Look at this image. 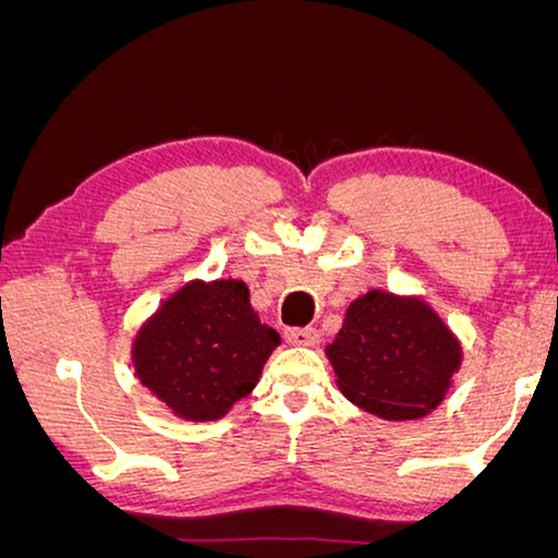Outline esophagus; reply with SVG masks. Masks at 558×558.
<instances>
[{
    "label": "esophagus",
    "mask_w": 558,
    "mask_h": 558,
    "mask_svg": "<svg viewBox=\"0 0 558 558\" xmlns=\"http://www.w3.org/2000/svg\"><path fill=\"white\" fill-rule=\"evenodd\" d=\"M284 338L292 342V345H317L319 332L315 327H287Z\"/></svg>",
    "instance_id": "obj_1"
}]
</instances>
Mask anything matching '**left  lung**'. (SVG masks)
I'll return each mask as SVG.
<instances>
[{
    "label": "left lung",
    "mask_w": 558,
    "mask_h": 558,
    "mask_svg": "<svg viewBox=\"0 0 558 558\" xmlns=\"http://www.w3.org/2000/svg\"><path fill=\"white\" fill-rule=\"evenodd\" d=\"M340 391L380 418H418L445 399L462 361L460 342L422 300L357 296L327 345Z\"/></svg>",
    "instance_id": "1"
}]
</instances>
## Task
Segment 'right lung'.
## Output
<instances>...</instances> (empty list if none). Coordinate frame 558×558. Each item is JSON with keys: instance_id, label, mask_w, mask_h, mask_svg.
I'll list each match as a JSON object with an SVG mask.
<instances>
[{"instance_id": "1", "label": "right lung", "mask_w": 558, "mask_h": 558, "mask_svg": "<svg viewBox=\"0 0 558 558\" xmlns=\"http://www.w3.org/2000/svg\"><path fill=\"white\" fill-rule=\"evenodd\" d=\"M279 342L243 281H193L142 327L132 355L142 384L174 414L213 422L254 391Z\"/></svg>"}]
</instances>
